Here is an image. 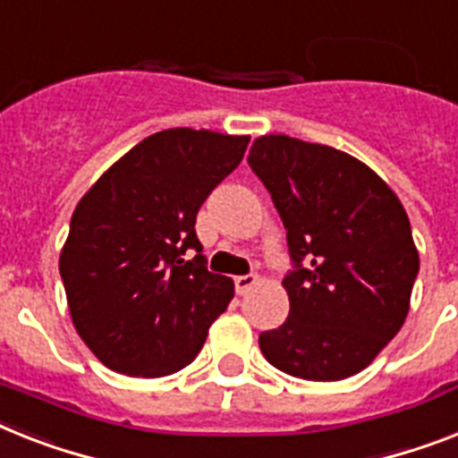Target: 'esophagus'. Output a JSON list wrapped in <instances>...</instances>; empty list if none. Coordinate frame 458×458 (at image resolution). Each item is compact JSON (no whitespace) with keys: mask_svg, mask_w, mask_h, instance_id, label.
Returning <instances> with one entry per match:
<instances>
[{"mask_svg":"<svg viewBox=\"0 0 458 458\" xmlns=\"http://www.w3.org/2000/svg\"><path fill=\"white\" fill-rule=\"evenodd\" d=\"M256 282H259V277H256V275H240V277H235V292L247 293L249 289L254 287Z\"/></svg>","mask_w":458,"mask_h":458,"instance_id":"obj_1","label":"esophagus"}]
</instances>
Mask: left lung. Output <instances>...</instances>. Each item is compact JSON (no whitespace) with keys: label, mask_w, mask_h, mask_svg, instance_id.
Listing matches in <instances>:
<instances>
[{"label":"left lung","mask_w":458,"mask_h":458,"mask_svg":"<svg viewBox=\"0 0 458 458\" xmlns=\"http://www.w3.org/2000/svg\"><path fill=\"white\" fill-rule=\"evenodd\" d=\"M287 230L289 318L263 332L266 360L308 381L362 371L410 313L419 251L407 211L360 159L282 133L247 157Z\"/></svg>","instance_id":"1"}]
</instances>
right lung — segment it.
Wrapping results in <instances>:
<instances>
[{
    "label": "right lung",
    "instance_id": "1",
    "mask_svg": "<svg viewBox=\"0 0 458 458\" xmlns=\"http://www.w3.org/2000/svg\"><path fill=\"white\" fill-rule=\"evenodd\" d=\"M247 145L249 136L185 126L152 133L77 204L61 277L74 329L113 371L157 378L183 369L228 308L233 280L209 273L195 221Z\"/></svg>",
    "mask_w": 458,
    "mask_h": 458
}]
</instances>
